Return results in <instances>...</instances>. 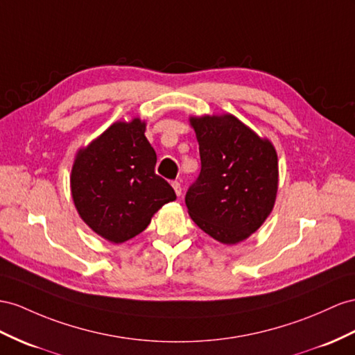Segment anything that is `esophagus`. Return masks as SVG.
I'll list each match as a JSON object with an SVG mask.
<instances>
[{
  "label": "esophagus",
  "mask_w": 355,
  "mask_h": 355,
  "mask_svg": "<svg viewBox=\"0 0 355 355\" xmlns=\"http://www.w3.org/2000/svg\"><path fill=\"white\" fill-rule=\"evenodd\" d=\"M172 187H174V190H175V195L180 196L181 195V184L178 183V181H172Z\"/></svg>",
  "instance_id": "1"
}]
</instances>
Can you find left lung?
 Segmentation results:
<instances>
[{
    "mask_svg": "<svg viewBox=\"0 0 355 355\" xmlns=\"http://www.w3.org/2000/svg\"><path fill=\"white\" fill-rule=\"evenodd\" d=\"M189 121L201 154V174L186 195L189 216L216 241L241 243L275 208V145L232 114L192 115Z\"/></svg>",
    "mask_w": 355,
    "mask_h": 355,
    "instance_id": "8db88e82",
    "label": "left lung"
}]
</instances>
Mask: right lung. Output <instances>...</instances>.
Here are the masks:
<instances>
[{
	"mask_svg": "<svg viewBox=\"0 0 355 355\" xmlns=\"http://www.w3.org/2000/svg\"><path fill=\"white\" fill-rule=\"evenodd\" d=\"M139 116L115 121L76 151L71 199L91 231L114 244L141 234L160 208L175 201L174 189L156 175L157 156Z\"/></svg>",
	"mask_w": 355,
	"mask_h": 355,
	"instance_id": "1",
	"label": "right lung"
}]
</instances>
